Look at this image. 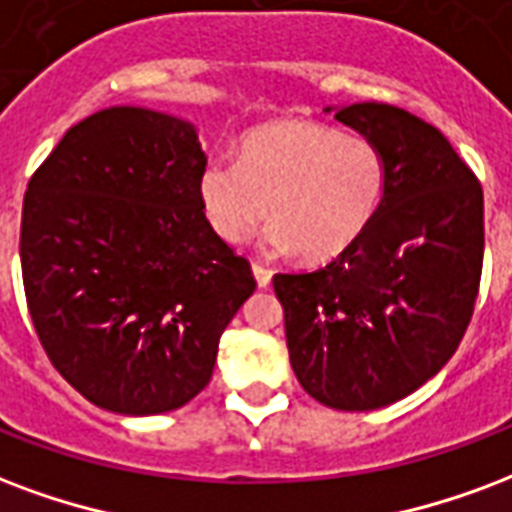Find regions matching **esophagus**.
<instances>
[{
    "mask_svg": "<svg viewBox=\"0 0 512 512\" xmlns=\"http://www.w3.org/2000/svg\"><path fill=\"white\" fill-rule=\"evenodd\" d=\"M252 271H255L257 285L260 287L271 285V276H274V271H271V268H266L263 263H252Z\"/></svg>",
    "mask_w": 512,
    "mask_h": 512,
    "instance_id": "esophagus-1",
    "label": "esophagus"
}]
</instances>
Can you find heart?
I'll use <instances>...</instances> for the list:
<instances>
[{"mask_svg":"<svg viewBox=\"0 0 512 512\" xmlns=\"http://www.w3.org/2000/svg\"><path fill=\"white\" fill-rule=\"evenodd\" d=\"M388 189V160L366 135L323 121H271L249 130L236 160L200 170L198 198L208 227L241 244L266 219L263 244L312 263L342 255L372 225Z\"/></svg>","mask_w":512,"mask_h":512,"instance_id":"heart-1","label":"heart"}]
</instances>
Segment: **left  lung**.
<instances>
[{"label":"left lung","instance_id":"8db88e82","mask_svg":"<svg viewBox=\"0 0 512 512\" xmlns=\"http://www.w3.org/2000/svg\"><path fill=\"white\" fill-rule=\"evenodd\" d=\"M336 119L388 160L377 217L317 271L274 276L290 363L304 391L344 412L410 396L464 339L483 271V187L418 116L355 102Z\"/></svg>","mask_w":512,"mask_h":512}]
</instances>
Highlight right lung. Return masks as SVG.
Instances as JSON below:
<instances>
[{"mask_svg":"<svg viewBox=\"0 0 512 512\" xmlns=\"http://www.w3.org/2000/svg\"><path fill=\"white\" fill-rule=\"evenodd\" d=\"M203 165L189 121L105 108L29 179L26 306L56 372L102 410L157 415L195 399L255 293L249 260L203 217Z\"/></svg>","mask_w":512,"mask_h":512,"instance_id":"1","label":"right lung"}]
</instances>
